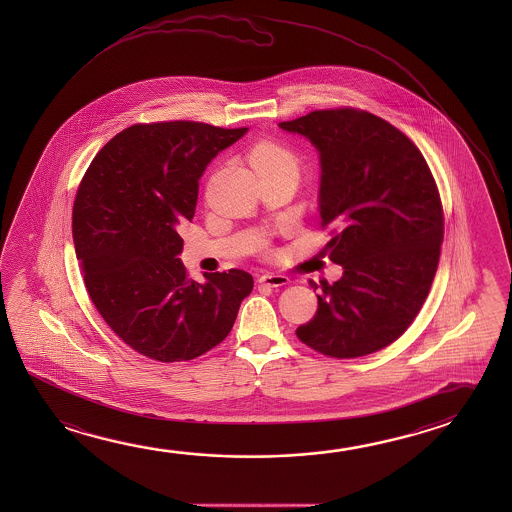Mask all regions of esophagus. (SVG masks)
Listing matches in <instances>:
<instances>
[{
	"instance_id": "obj_1",
	"label": "esophagus",
	"mask_w": 512,
	"mask_h": 512,
	"mask_svg": "<svg viewBox=\"0 0 512 512\" xmlns=\"http://www.w3.org/2000/svg\"><path fill=\"white\" fill-rule=\"evenodd\" d=\"M260 285H268V287H282L289 284V278L285 275H275V273H266L259 278Z\"/></svg>"
}]
</instances>
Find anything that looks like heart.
Masks as SVG:
<instances>
[{
    "label": "heart",
    "instance_id": "1",
    "mask_svg": "<svg viewBox=\"0 0 512 512\" xmlns=\"http://www.w3.org/2000/svg\"><path fill=\"white\" fill-rule=\"evenodd\" d=\"M250 162L257 173H289L300 175V159L293 148L277 141L255 144L250 150Z\"/></svg>",
    "mask_w": 512,
    "mask_h": 512
}]
</instances>
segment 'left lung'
I'll return each mask as SVG.
<instances>
[{"instance_id": "8db88e82", "label": "left lung", "mask_w": 512, "mask_h": 512, "mask_svg": "<svg viewBox=\"0 0 512 512\" xmlns=\"http://www.w3.org/2000/svg\"><path fill=\"white\" fill-rule=\"evenodd\" d=\"M280 128L318 148L319 218L332 228L325 252L344 269L334 284L319 282L318 310L296 336L332 359L378 352L411 327L436 275L444 235L436 180L418 146L366 110H314Z\"/></svg>"}]
</instances>
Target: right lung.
Masks as SVG:
<instances>
[{"label":"right lung","mask_w":512,"mask_h":512,"mask_svg":"<svg viewBox=\"0 0 512 512\" xmlns=\"http://www.w3.org/2000/svg\"><path fill=\"white\" fill-rule=\"evenodd\" d=\"M248 128L198 121L137 123L94 157L76 191L73 241L85 289L132 350L191 361L234 327L253 277L243 269L187 277L178 225L191 221L210 160Z\"/></svg>","instance_id":"1"}]
</instances>
